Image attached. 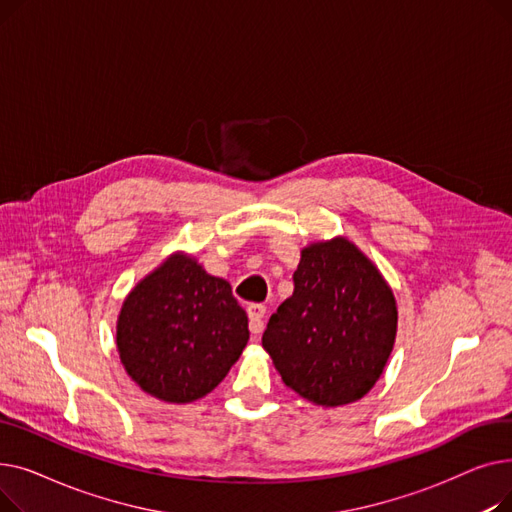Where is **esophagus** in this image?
<instances>
[{
    "label": "esophagus",
    "instance_id": "1",
    "mask_svg": "<svg viewBox=\"0 0 512 512\" xmlns=\"http://www.w3.org/2000/svg\"><path fill=\"white\" fill-rule=\"evenodd\" d=\"M247 311H249V330H251V334L259 336L263 332V326H265L263 317H265L267 309L261 303H253V305H249Z\"/></svg>",
    "mask_w": 512,
    "mask_h": 512
}]
</instances>
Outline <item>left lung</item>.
Segmentation results:
<instances>
[{
  "label": "left lung",
  "instance_id": "obj_1",
  "mask_svg": "<svg viewBox=\"0 0 512 512\" xmlns=\"http://www.w3.org/2000/svg\"><path fill=\"white\" fill-rule=\"evenodd\" d=\"M292 282L261 338L284 384L321 407L363 398L394 346L392 288L342 236L305 247Z\"/></svg>",
  "mask_w": 512,
  "mask_h": 512
}]
</instances>
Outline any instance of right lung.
<instances>
[{"label":"right lung","mask_w":512,"mask_h":512,"mask_svg":"<svg viewBox=\"0 0 512 512\" xmlns=\"http://www.w3.org/2000/svg\"><path fill=\"white\" fill-rule=\"evenodd\" d=\"M249 340V319L226 280L184 253L130 290L116 344L126 373L166 402H193L218 386Z\"/></svg>","instance_id":"obj_1"}]
</instances>
